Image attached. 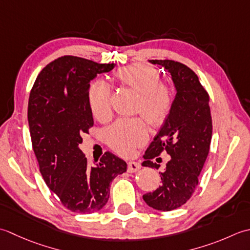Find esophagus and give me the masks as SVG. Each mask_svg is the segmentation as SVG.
I'll list each match as a JSON object with an SVG mask.
<instances>
[{"instance_id": "34e87169", "label": "esophagus", "mask_w": 250, "mask_h": 250, "mask_svg": "<svg viewBox=\"0 0 250 250\" xmlns=\"http://www.w3.org/2000/svg\"><path fill=\"white\" fill-rule=\"evenodd\" d=\"M140 168L141 165L137 162H129L128 164H127V171L128 172H136L137 170H139Z\"/></svg>"}]
</instances>
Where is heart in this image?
<instances>
[{"instance_id":"obj_1","label":"heart","mask_w":250,"mask_h":250,"mask_svg":"<svg viewBox=\"0 0 250 250\" xmlns=\"http://www.w3.org/2000/svg\"><path fill=\"white\" fill-rule=\"evenodd\" d=\"M122 85L138 91V111L152 127H161L169 118L175 104V93L169 84L161 81L154 67L135 63L119 69L114 73ZM88 105L94 118L104 123L112 115L111 87L103 80L90 85L87 94ZM149 138L145 122L140 118L119 120L106 130V141L116 153L129 156Z\"/></svg>"}]
</instances>
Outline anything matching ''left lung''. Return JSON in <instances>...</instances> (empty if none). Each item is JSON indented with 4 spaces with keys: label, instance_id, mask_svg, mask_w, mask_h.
Masks as SVG:
<instances>
[{
    "label": "left lung",
    "instance_id": "left-lung-1",
    "mask_svg": "<svg viewBox=\"0 0 250 250\" xmlns=\"http://www.w3.org/2000/svg\"><path fill=\"white\" fill-rule=\"evenodd\" d=\"M150 62L168 70L177 94L169 118L147 147L142 165L159 169L160 165L152 160L164 151L171 157L164 171L160 172L162 186L142 197L154 209L170 211L190 200L209 153L212 135L209 95L194 71L186 64L169 59Z\"/></svg>",
    "mask_w": 250,
    "mask_h": 250
}]
</instances>
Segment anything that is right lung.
Wrapping results in <instances>:
<instances>
[{
    "label": "right lung",
    "instance_id": "obj_1",
    "mask_svg": "<svg viewBox=\"0 0 250 250\" xmlns=\"http://www.w3.org/2000/svg\"><path fill=\"white\" fill-rule=\"evenodd\" d=\"M114 67L62 56L41 71L30 93L28 121L41 175L73 212L100 210L109 200L110 183L127 168L110 152L89 166L79 149L82 136L94 125L87 100L89 82Z\"/></svg>",
    "mask_w": 250,
    "mask_h": 250
}]
</instances>
